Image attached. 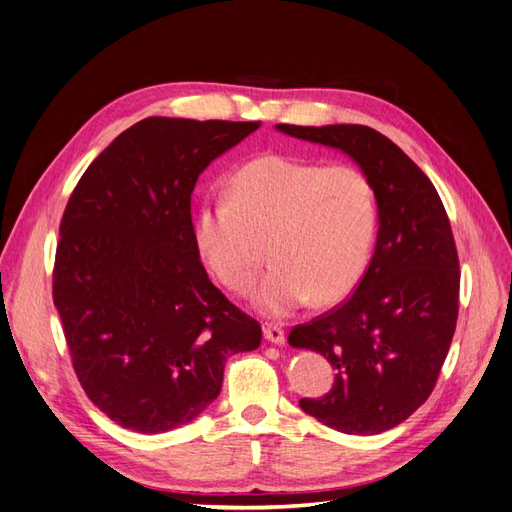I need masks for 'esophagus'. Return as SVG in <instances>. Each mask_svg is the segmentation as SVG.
<instances>
[{"label": "esophagus", "instance_id": "34e87169", "mask_svg": "<svg viewBox=\"0 0 512 512\" xmlns=\"http://www.w3.org/2000/svg\"><path fill=\"white\" fill-rule=\"evenodd\" d=\"M262 331H265V337L269 339L271 344L282 346L286 342V333H284L282 327H277V324H265V327H262Z\"/></svg>", "mask_w": 512, "mask_h": 512}]
</instances>
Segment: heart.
<instances>
[{
	"instance_id": "obj_1",
	"label": "heart",
	"mask_w": 512,
	"mask_h": 512,
	"mask_svg": "<svg viewBox=\"0 0 512 512\" xmlns=\"http://www.w3.org/2000/svg\"><path fill=\"white\" fill-rule=\"evenodd\" d=\"M376 196L356 166H320L260 156L228 181L226 200L205 205L194 222L200 256L220 282L250 290L260 312L284 318L316 297L342 301L361 282L376 235Z\"/></svg>"
}]
</instances>
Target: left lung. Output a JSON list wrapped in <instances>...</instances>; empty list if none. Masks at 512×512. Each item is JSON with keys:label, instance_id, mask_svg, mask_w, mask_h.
Segmentation results:
<instances>
[{"label": "left lung", "instance_id": "left-lung-1", "mask_svg": "<svg viewBox=\"0 0 512 512\" xmlns=\"http://www.w3.org/2000/svg\"><path fill=\"white\" fill-rule=\"evenodd\" d=\"M280 132L335 147L361 166L378 203V239L344 303L288 335L333 369L327 395L299 406L342 433L374 436L421 408L451 348L459 314V258L451 222L429 177L367 126H290Z\"/></svg>", "mask_w": 512, "mask_h": 512}]
</instances>
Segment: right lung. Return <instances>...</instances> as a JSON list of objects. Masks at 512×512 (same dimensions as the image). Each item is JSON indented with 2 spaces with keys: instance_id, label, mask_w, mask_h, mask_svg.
Masks as SVG:
<instances>
[{
  "instance_id": "1",
  "label": "right lung",
  "mask_w": 512,
  "mask_h": 512,
  "mask_svg": "<svg viewBox=\"0 0 512 512\" xmlns=\"http://www.w3.org/2000/svg\"><path fill=\"white\" fill-rule=\"evenodd\" d=\"M258 121L147 117L89 164L59 224L53 303L83 391L117 425L162 433L220 395L260 324L215 288L192 224L198 175Z\"/></svg>"
}]
</instances>
